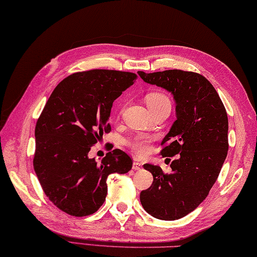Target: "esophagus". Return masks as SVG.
<instances>
[{"instance_id":"obj_1","label":"esophagus","mask_w":257,"mask_h":257,"mask_svg":"<svg viewBox=\"0 0 257 257\" xmlns=\"http://www.w3.org/2000/svg\"><path fill=\"white\" fill-rule=\"evenodd\" d=\"M133 170H142V163H140V162L135 161L133 163Z\"/></svg>"}]
</instances>
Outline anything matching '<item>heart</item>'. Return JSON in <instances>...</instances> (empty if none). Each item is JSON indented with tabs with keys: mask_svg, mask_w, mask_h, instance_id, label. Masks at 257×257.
Wrapping results in <instances>:
<instances>
[{
	"mask_svg": "<svg viewBox=\"0 0 257 257\" xmlns=\"http://www.w3.org/2000/svg\"><path fill=\"white\" fill-rule=\"evenodd\" d=\"M146 104L150 107V109H153L159 107L161 105H165V104H169L171 105V101L170 98L167 97L165 94L161 93V92H152L149 93L145 97ZM150 140L146 138V136H136L133 140L128 141V145L132 148L136 153L140 155H144L148 153V151L150 149Z\"/></svg>",
	"mask_w": 257,
	"mask_h": 257,
	"instance_id": "heart-1",
	"label": "heart"
}]
</instances>
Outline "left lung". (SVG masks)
Wrapping results in <instances>:
<instances>
[{
    "label": "left lung",
    "instance_id": "left-lung-1",
    "mask_svg": "<svg viewBox=\"0 0 257 257\" xmlns=\"http://www.w3.org/2000/svg\"><path fill=\"white\" fill-rule=\"evenodd\" d=\"M138 73L144 82L171 92L176 103V121L162 141L161 154L179 158L172 162L171 174L144 164L153 183L140 194L152 216L174 221L194 211L217 180L228 151L227 113L215 88L201 74L182 70Z\"/></svg>",
    "mask_w": 257,
    "mask_h": 257
}]
</instances>
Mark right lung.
<instances>
[{
	"label": "right lung",
	"mask_w": 257,
	"mask_h": 257,
	"mask_svg": "<svg viewBox=\"0 0 257 257\" xmlns=\"http://www.w3.org/2000/svg\"><path fill=\"white\" fill-rule=\"evenodd\" d=\"M136 78L114 70L77 72L52 92L36 122L33 166L45 195L61 211L77 217L95 213L105 201L107 176L132 169V159L121 150L108 152L101 164L88 152L111 131L113 102Z\"/></svg>",
	"instance_id": "right-lung-1"
}]
</instances>
